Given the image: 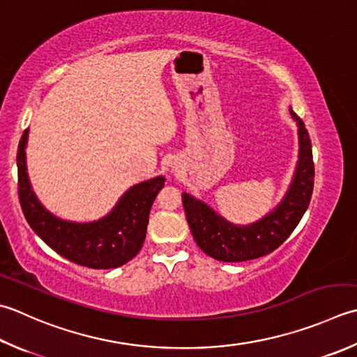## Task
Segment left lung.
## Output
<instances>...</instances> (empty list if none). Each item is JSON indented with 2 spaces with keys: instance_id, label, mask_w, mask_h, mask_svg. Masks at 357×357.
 Listing matches in <instances>:
<instances>
[{
  "instance_id": "left-lung-1",
  "label": "left lung",
  "mask_w": 357,
  "mask_h": 357,
  "mask_svg": "<svg viewBox=\"0 0 357 357\" xmlns=\"http://www.w3.org/2000/svg\"><path fill=\"white\" fill-rule=\"evenodd\" d=\"M297 123L298 160L282 201L255 222L234 225L207 204L184 192L183 202L193 238L202 252L220 261L236 263L271 254L292 234L310 206L314 187L312 146L305 123L292 108Z\"/></svg>"
}]
</instances>
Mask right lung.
<instances>
[{
	"label": "right lung",
	"mask_w": 357,
	"mask_h": 357,
	"mask_svg": "<svg viewBox=\"0 0 357 357\" xmlns=\"http://www.w3.org/2000/svg\"><path fill=\"white\" fill-rule=\"evenodd\" d=\"M27 139L29 128L18 145V197L33 232L61 257L91 269L119 268L135 258L142 249L151 206L165 178L156 176L130 187L111 212L99 220H61L49 212L32 190L26 164Z\"/></svg>",
	"instance_id": "obj_1"
}]
</instances>
